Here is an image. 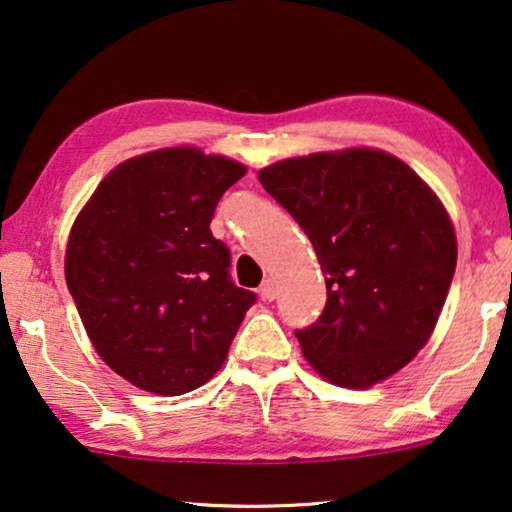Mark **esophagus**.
I'll list each match as a JSON object with an SVG mask.
<instances>
[{"instance_id": "esophagus-1", "label": "esophagus", "mask_w": 512, "mask_h": 512, "mask_svg": "<svg viewBox=\"0 0 512 512\" xmlns=\"http://www.w3.org/2000/svg\"><path fill=\"white\" fill-rule=\"evenodd\" d=\"M258 295H261V300H265V302L274 300V295H277V288H274V281H272V279H265L263 284H261V288H258Z\"/></svg>"}]
</instances>
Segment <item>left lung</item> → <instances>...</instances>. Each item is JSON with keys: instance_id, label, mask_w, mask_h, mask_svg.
<instances>
[{"instance_id": "8db88e82", "label": "left lung", "mask_w": 512, "mask_h": 512, "mask_svg": "<svg viewBox=\"0 0 512 512\" xmlns=\"http://www.w3.org/2000/svg\"><path fill=\"white\" fill-rule=\"evenodd\" d=\"M316 249L328 302L295 330L323 379L369 388L432 337L457 265L446 207L402 159L372 147L316 152L258 173Z\"/></svg>"}]
</instances>
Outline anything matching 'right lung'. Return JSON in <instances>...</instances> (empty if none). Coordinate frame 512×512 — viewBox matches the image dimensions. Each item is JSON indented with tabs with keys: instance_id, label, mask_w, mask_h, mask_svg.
<instances>
[{
	"instance_id": "1",
	"label": "right lung",
	"mask_w": 512,
	"mask_h": 512,
	"mask_svg": "<svg viewBox=\"0 0 512 512\" xmlns=\"http://www.w3.org/2000/svg\"><path fill=\"white\" fill-rule=\"evenodd\" d=\"M244 173L196 147L154 150L110 170L73 221L66 286L96 353L140 390L201 388L256 302L231 281V251L210 231Z\"/></svg>"
}]
</instances>
